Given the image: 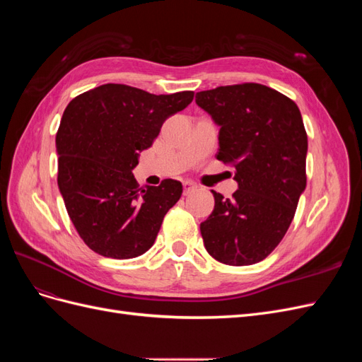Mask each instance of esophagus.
<instances>
[{"label": "esophagus", "instance_id": "1", "mask_svg": "<svg viewBox=\"0 0 362 362\" xmlns=\"http://www.w3.org/2000/svg\"><path fill=\"white\" fill-rule=\"evenodd\" d=\"M182 185H184V194H190V193H193L196 189H198V185H196V184L192 182V181H184Z\"/></svg>", "mask_w": 362, "mask_h": 362}]
</instances>
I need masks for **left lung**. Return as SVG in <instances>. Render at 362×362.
<instances>
[{
	"instance_id": "1",
	"label": "left lung",
	"mask_w": 362,
	"mask_h": 362,
	"mask_svg": "<svg viewBox=\"0 0 362 362\" xmlns=\"http://www.w3.org/2000/svg\"><path fill=\"white\" fill-rule=\"evenodd\" d=\"M218 131L217 160L235 168L238 190L201 223L205 249L228 266H250L286 235L306 185L308 137L294 101L258 83L196 93Z\"/></svg>"
}]
</instances>
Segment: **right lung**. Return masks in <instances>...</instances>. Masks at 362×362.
Listing matches in <instances>:
<instances>
[{
    "mask_svg": "<svg viewBox=\"0 0 362 362\" xmlns=\"http://www.w3.org/2000/svg\"><path fill=\"white\" fill-rule=\"evenodd\" d=\"M193 95L108 83L68 104L56 136L57 182L76 233L96 254L128 259L154 245L182 185L163 180L158 187H139L133 169L164 120L184 110Z\"/></svg>",
    "mask_w": 362,
    "mask_h": 362,
    "instance_id": "right-lung-1",
    "label": "right lung"
}]
</instances>
